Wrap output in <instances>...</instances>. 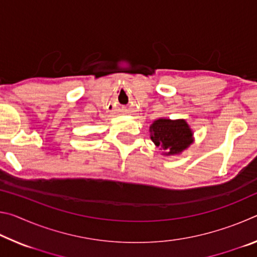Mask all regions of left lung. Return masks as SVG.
<instances>
[{
    "mask_svg": "<svg viewBox=\"0 0 257 257\" xmlns=\"http://www.w3.org/2000/svg\"><path fill=\"white\" fill-rule=\"evenodd\" d=\"M151 139L167 155H176L193 143V133L185 120L159 119L150 127Z\"/></svg>",
    "mask_w": 257,
    "mask_h": 257,
    "instance_id": "obj_1",
    "label": "left lung"
}]
</instances>
